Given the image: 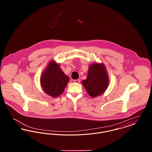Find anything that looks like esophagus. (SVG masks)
I'll return each mask as SVG.
<instances>
[{
	"instance_id": "obj_1",
	"label": "esophagus",
	"mask_w": 152,
	"mask_h": 152,
	"mask_svg": "<svg viewBox=\"0 0 152 152\" xmlns=\"http://www.w3.org/2000/svg\"><path fill=\"white\" fill-rule=\"evenodd\" d=\"M73 82H74L75 83H79L80 82V80L79 79L75 80L73 81Z\"/></svg>"
}]
</instances>
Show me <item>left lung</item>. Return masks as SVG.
<instances>
[{"label": "left lung", "mask_w": 152, "mask_h": 152, "mask_svg": "<svg viewBox=\"0 0 152 152\" xmlns=\"http://www.w3.org/2000/svg\"><path fill=\"white\" fill-rule=\"evenodd\" d=\"M109 76L104 64L94 62L89 65L87 79L82 81L88 94L92 97L103 94L108 88Z\"/></svg>", "instance_id": "left-lung-1"}]
</instances>
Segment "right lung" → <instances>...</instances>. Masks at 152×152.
<instances>
[{"label": "right lung", "instance_id": "obj_1", "mask_svg": "<svg viewBox=\"0 0 152 152\" xmlns=\"http://www.w3.org/2000/svg\"><path fill=\"white\" fill-rule=\"evenodd\" d=\"M69 81L60 64L52 60L41 75L40 85L46 94L55 98L62 94Z\"/></svg>", "mask_w": 152, "mask_h": 152}]
</instances>
